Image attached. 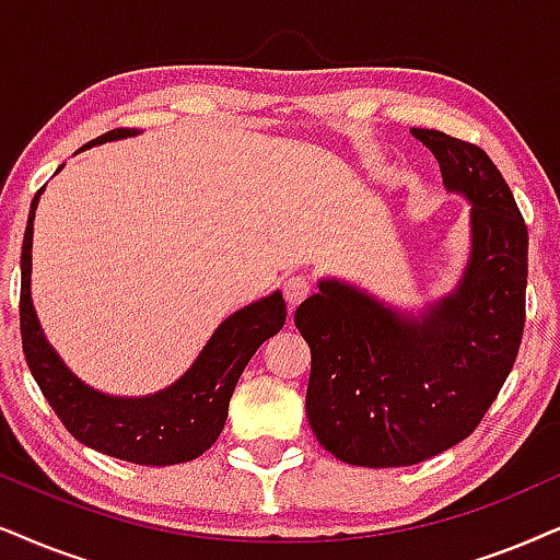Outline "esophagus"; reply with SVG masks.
<instances>
[{
	"mask_svg": "<svg viewBox=\"0 0 560 560\" xmlns=\"http://www.w3.org/2000/svg\"><path fill=\"white\" fill-rule=\"evenodd\" d=\"M310 292H313V284H310V279H304V276H292V279L284 281V300L289 304V310H294L296 304L307 300Z\"/></svg>",
	"mask_w": 560,
	"mask_h": 560,
	"instance_id": "obj_1",
	"label": "esophagus"
}]
</instances>
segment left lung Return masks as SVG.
I'll return each mask as SVG.
<instances>
[{
  "instance_id": "1",
  "label": "left lung",
  "mask_w": 560,
  "mask_h": 560,
  "mask_svg": "<svg viewBox=\"0 0 560 560\" xmlns=\"http://www.w3.org/2000/svg\"><path fill=\"white\" fill-rule=\"evenodd\" d=\"M470 207V260L457 289L406 315L323 279L294 325L313 353L310 427L330 455L402 468L468 439L512 372L525 330L527 224L491 158L444 131L413 129Z\"/></svg>"
}]
</instances>
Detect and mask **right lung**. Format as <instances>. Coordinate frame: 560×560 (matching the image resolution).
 <instances>
[{
    "label": "right lung",
    "instance_id": "add662e5",
    "mask_svg": "<svg viewBox=\"0 0 560 560\" xmlns=\"http://www.w3.org/2000/svg\"><path fill=\"white\" fill-rule=\"evenodd\" d=\"M137 133V129H113L92 139L82 150ZM40 190L31 203L20 258V332L25 362L44 398L51 402L54 413L77 442L103 455L137 465H178L203 455L222 434L230 398L250 357L260 343L284 328V296L273 292L230 315L214 330L190 370L165 390L144 398H116L92 390L67 370L59 353L51 349L33 310L31 250Z\"/></svg>",
    "mask_w": 560,
    "mask_h": 560
}]
</instances>
